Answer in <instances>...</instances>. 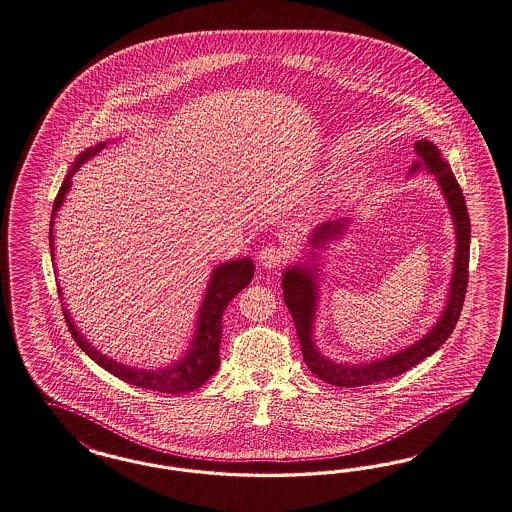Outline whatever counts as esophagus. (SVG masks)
<instances>
[{"mask_svg": "<svg viewBox=\"0 0 512 512\" xmlns=\"http://www.w3.org/2000/svg\"><path fill=\"white\" fill-rule=\"evenodd\" d=\"M287 255L289 251L285 247L270 244L259 251V263L265 268H278L287 259Z\"/></svg>", "mask_w": 512, "mask_h": 512, "instance_id": "34e87169", "label": "esophagus"}]
</instances>
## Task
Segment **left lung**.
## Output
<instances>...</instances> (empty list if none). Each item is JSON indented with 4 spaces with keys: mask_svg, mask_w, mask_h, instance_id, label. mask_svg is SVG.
Instances as JSON below:
<instances>
[{
    "mask_svg": "<svg viewBox=\"0 0 512 512\" xmlns=\"http://www.w3.org/2000/svg\"><path fill=\"white\" fill-rule=\"evenodd\" d=\"M418 160L412 164L410 172L425 170L427 174L437 177L441 185L442 194L448 202V208L452 213L454 225H456V261H454V276L450 282V293L446 308L442 310V316L437 325L420 338L416 344L408 346L401 352L388 355L384 359L361 363V365H342L327 359L323 353H319L314 344V319L318 310V278L314 274V268L310 266H291L283 274V300L291 312V318L295 321L297 335H299L300 350L304 363L312 374H316L319 380H325L327 384L340 386V388H355V386H369L374 382H382L393 376H399L403 372L416 367L425 357L437 352L442 344L452 335L456 323H458L463 300L467 293L469 283V246H471V219L465 206V196L461 193L458 179L452 174L446 160H442L441 151L431 141L420 140L414 143ZM348 227L346 219L340 221H327L319 225L312 232L310 244L314 247L325 246L329 240L344 234Z\"/></svg>",
    "mask_w": 512,
    "mask_h": 512,
    "instance_id": "1",
    "label": "left lung"
}]
</instances>
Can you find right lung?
Here are the masks:
<instances>
[{"label": "right lung", "mask_w": 512, "mask_h": 512, "mask_svg": "<svg viewBox=\"0 0 512 512\" xmlns=\"http://www.w3.org/2000/svg\"><path fill=\"white\" fill-rule=\"evenodd\" d=\"M104 145L106 143H98L96 147H90L83 155H79V159L73 162L70 174L66 176L60 191L54 198L53 213H51V232H49L51 255H53L54 249V217H56V212L60 210L66 194L70 191L71 177L79 170L81 164H85L100 149H104ZM253 272H255V266H253V261L249 257L227 261V263L213 268L212 280L208 283L202 306L198 310L196 331H194L191 348L172 367H166L162 371L134 369V367H128V365L109 359L104 353L94 350L90 346L89 340H85V336L81 335V331H77V327L71 321L66 308H62L64 319L70 327L71 336L77 342V346L87 353L92 361H96L102 369H106L113 376L121 378L126 384H132V386L143 389H153V391H160V393H172V395L187 393V391L200 388L219 369V344H221V335H223V327H221L223 312L229 306L230 300L234 299L253 280ZM58 293L62 297V289H58Z\"/></svg>", "instance_id": "obj_1"}]
</instances>
